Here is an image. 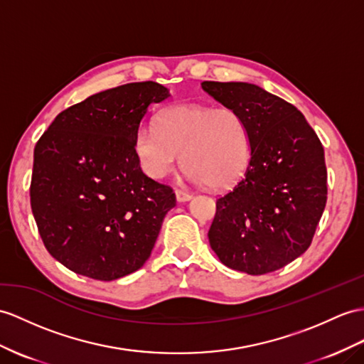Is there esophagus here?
<instances>
[{
	"label": "esophagus",
	"mask_w": 364,
	"mask_h": 364,
	"mask_svg": "<svg viewBox=\"0 0 364 364\" xmlns=\"http://www.w3.org/2000/svg\"><path fill=\"white\" fill-rule=\"evenodd\" d=\"M176 199H177V202H187L191 199V194L188 191H183V190H176Z\"/></svg>",
	"instance_id": "34e87169"
}]
</instances>
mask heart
Instances as JSON below:
<instances>
[{
  "label": "heart",
  "mask_w": 364,
  "mask_h": 364,
  "mask_svg": "<svg viewBox=\"0 0 364 364\" xmlns=\"http://www.w3.org/2000/svg\"><path fill=\"white\" fill-rule=\"evenodd\" d=\"M136 153L148 176L162 179L179 164L193 182L210 188L233 185L250 157L249 129L232 108L207 105H177L157 119V129L137 131Z\"/></svg>",
  "instance_id": "heart-1"
}]
</instances>
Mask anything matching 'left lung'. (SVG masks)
I'll return each mask as SVG.
<instances>
[{
    "instance_id": "1",
    "label": "left lung",
    "mask_w": 364,
    "mask_h": 364,
    "mask_svg": "<svg viewBox=\"0 0 364 364\" xmlns=\"http://www.w3.org/2000/svg\"><path fill=\"white\" fill-rule=\"evenodd\" d=\"M202 90L245 122L250 161L216 200L208 230L227 267L264 274L284 267L312 242L327 200L324 149L294 105L244 82H203Z\"/></svg>"
}]
</instances>
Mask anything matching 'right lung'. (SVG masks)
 <instances>
[{
	"label": "right lung",
	"mask_w": 364,
	"mask_h": 364,
	"mask_svg": "<svg viewBox=\"0 0 364 364\" xmlns=\"http://www.w3.org/2000/svg\"><path fill=\"white\" fill-rule=\"evenodd\" d=\"M168 97L156 82L102 91L60 112L35 145L32 213L69 270L112 281L151 255L176 196L141 171L136 136L149 105Z\"/></svg>",
	"instance_id": "add662e5"
}]
</instances>
